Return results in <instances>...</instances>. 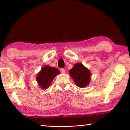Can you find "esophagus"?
<instances>
[{
    "mask_svg": "<svg viewBox=\"0 0 130 130\" xmlns=\"http://www.w3.org/2000/svg\"><path fill=\"white\" fill-rule=\"evenodd\" d=\"M61 73H65V70L64 69H63V68H62V69H61Z\"/></svg>",
    "mask_w": 130,
    "mask_h": 130,
    "instance_id": "obj_1",
    "label": "esophagus"
}]
</instances>
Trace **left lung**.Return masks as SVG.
I'll return each instance as SVG.
<instances>
[{
	"instance_id": "left-lung-1",
	"label": "left lung",
	"mask_w": 130,
	"mask_h": 130,
	"mask_svg": "<svg viewBox=\"0 0 130 130\" xmlns=\"http://www.w3.org/2000/svg\"><path fill=\"white\" fill-rule=\"evenodd\" d=\"M70 76L78 87H87L90 83L91 73L82 63H77L69 71Z\"/></svg>"
}]
</instances>
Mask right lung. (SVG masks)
I'll use <instances>...</instances> for the list:
<instances>
[{
  "label": "right lung",
  "instance_id": "add662e5",
  "mask_svg": "<svg viewBox=\"0 0 130 130\" xmlns=\"http://www.w3.org/2000/svg\"><path fill=\"white\" fill-rule=\"evenodd\" d=\"M60 73V71L56 68L45 66L42 68L41 71L37 74L36 80L42 89H45L49 87L53 78Z\"/></svg>",
  "mask_w": 130,
  "mask_h": 130
}]
</instances>
